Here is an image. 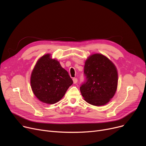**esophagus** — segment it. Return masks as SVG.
<instances>
[{
  "label": "esophagus",
  "instance_id": "obj_1",
  "mask_svg": "<svg viewBox=\"0 0 146 146\" xmlns=\"http://www.w3.org/2000/svg\"><path fill=\"white\" fill-rule=\"evenodd\" d=\"M73 83L76 84L78 83V79L77 78H73Z\"/></svg>",
  "mask_w": 146,
  "mask_h": 146
}]
</instances>
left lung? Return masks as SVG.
Segmentation results:
<instances>
[{
	"label": "left lung",
	"instance_id": "obj_1",
	"mask_svg": "<svg viewBox=\"0 0 146 146\" xmlns=\"http://www.w3.org/2000/svg\"><path fill=\"white\" fill-rule=\"evenodd\" d=\"M85 79L80 87L82 95L89 104L101 106L108 103L117 88L118 73L111 61L101 54H95L84 66Z\"/></svg>",
	"mask_w": 146,
	"mask_h": 146
}]
</instances>
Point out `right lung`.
<instances>
[{
    "instance_id": "add662e5",
    "label": "right lung",
    "mask_w": 146,
    "mask_h": 146,
    "mask_svg": "<svg viewBox=\"0 0 146 146\" xmlns=\"http://www.w3.org/2000/svg\"><path fill=\"white\" fill-rule=\"evenodd\" d=\"M73 84L68 72L56 59L46 54L38 60L31 77L34 95L44 103L53 104L59 101Z\"/></svg>"
}]
</instances>
